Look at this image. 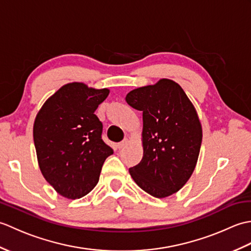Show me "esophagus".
I'll return each mask as SVG.
<instances>
[{
	"label": "esophagus",
	"instance_id": "esophagus-1",
	"mask_svg": "<svg viewBox=\"0 0 251 251\" xmlns=\"http://www.w3.org/2000/svg\"><path fill=\"white\" fill-rule=\"evenodd\" d=\"M127 143H128V139H124L123 141H121L120 143H117V148L119 149H122L127 146Z\"/></svg>",
	"mask_w": 251,
	"mask_h": 251
}]
</instances>
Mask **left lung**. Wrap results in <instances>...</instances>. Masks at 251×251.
Returning a JSON list of instances; mask_svg holds the SVG:
<instances>
[{"label": "left lung", "instance_id": "left-lung-1", "mask_svg": "<svg viewBox=\"0 0 251 251\" xmlns=\"http://www.w3.org/2000/svg\"><path fill=\"white\" fill-rule=\"evenodd\" d=\"M125 99L143 120V157L129 168L131 178L157 199L176 193L193 174L201 150L202 131L194 105L168 78L131 90Z\"/></svg>", "mask_w": 251, "mask_h": 251}]
</instances>
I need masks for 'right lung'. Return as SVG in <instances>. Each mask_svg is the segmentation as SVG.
I'll list each match as a JSON object with an SVG mask.
<instances>
[{"label": "right lung", "instance_id": "obj_1", "mask_svg": "<svg viewBox=\"0 0 251 251\" xmlns=\"http://www.w3.org/2000/svg\"><path fill=\"white\" fill-rule=\"evenodd\" d=\"M108 88L69 83L45 101L33 125L37 162L47 182L70 200L88 194L99 181L113 150L101 138L102 123L95 111Z\"/></svg>", "mask_w": 251, "mask_h": 251}]
</instances>
